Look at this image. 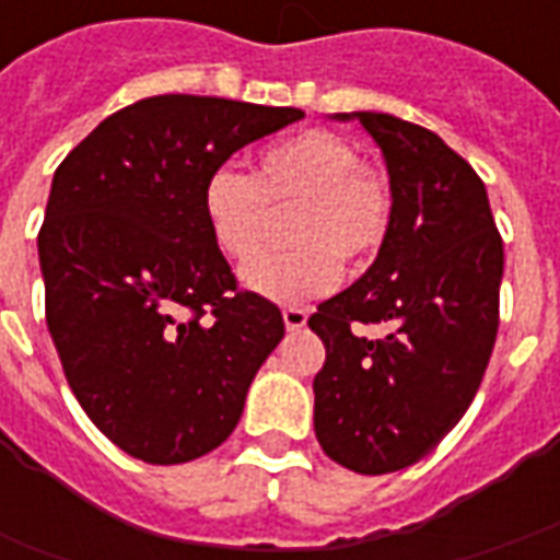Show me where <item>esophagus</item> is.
<instances>
[{"label":"esophagus","instance_id":"obj_1","mask_svg":"<svg viewBox=\"0 0 560 560\" xmlns=\"http://www.w3.org/2000/svg\"><path fill=\"white\" fill-rule=\"evenodd\" d=\"M281 315H284V327L288 329H303L305 320H308V312H305V308H296V305H288Z\"/></svg>","mask_w":560,"mask_h":560}]
</instances>
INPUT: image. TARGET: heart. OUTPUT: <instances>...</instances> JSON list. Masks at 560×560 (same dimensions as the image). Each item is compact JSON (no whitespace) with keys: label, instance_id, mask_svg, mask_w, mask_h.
I'll use <instances>...</instances> for the list:
<instances>
[{"label":"heart","instance_id":"b5f03b06","mask_svg":"<svg viewBox=\"0 0 560 560\" xmlns=\"http://www.w3.org/2000/svg\"><path fill=\"white\" fill-rule=\"evenodd\" d=\"M293 206L294 248L243 269L245 288L276 303H303L332 291L342 264H363L384 245L393 185L360 161L351 140L308 128L260 149L252 176L219 167L207 176L200 209L221 255L250 260L266 235L269 208Z\"/></svg>","mask_w":560,"mask_h":560}]
</instances>
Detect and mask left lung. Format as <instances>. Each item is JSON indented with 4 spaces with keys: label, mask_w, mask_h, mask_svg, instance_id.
<instances>
[{
    "label": "left lung",
    "mask_w": 560,
    "mask_h": 560,
    "mask_svg": "<svg viewBox=\"0 0 560 560\" xmlns=\"http://www.w3.org/2000/svg\"><path fill=\"white\" fill-rule=\"evenodd\" d=\"M353 116L384 152L393 221L375 264L308 317L327 348L315 434L345 468L389 474L432 453L480 389L504 243L477 171L434 131L389 114ZM363 326L390 332L369 340Z\"/></svg>",
    "instance_id": "1"
}]
</instances>
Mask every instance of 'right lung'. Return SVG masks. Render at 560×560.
I'll return each mask as SVG.
<instances>
[{
  "mask_svg": "<svg viewBox=\"0 0 560 560\" xmlns=\"http://www.w3.org/2000/svg\"><path fill=\"white\" fill-rule=\"evenodd\" d=\"M296 107L155 95L107 116L56 167L38 231L44 312L80 408L128 456H207L284 336L279 305L243 291L200 209L236 149Z\"/></svg>",
  "mask_w": 560,
  "mask_h": 560,
  "instance_id": "1",
  "label": "right lung"
}]
</instances>
